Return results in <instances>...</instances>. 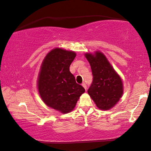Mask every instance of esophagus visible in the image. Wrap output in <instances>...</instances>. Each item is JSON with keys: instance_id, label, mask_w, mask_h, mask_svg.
<instances>
[{"instance_id": "obj_1", "label": "esophagus", "mask_w": 151, "mask_h": 151, "mask_svg": "<svg viewBox=\"0 0 151 151\" xmlns=\"http://www.w3.org/2000/svg\"><path fill=\"white\" fill-rule=\"evenodd\" d=\"M82 86H83V87H84V89H85L86 90V89H87V86H86V84L85 83H82Z\"/></svg>"}]
</instances>
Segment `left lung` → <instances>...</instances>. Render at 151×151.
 I'll return each mask as SVG.
<instances>
[{"instance_id": "left-lung-1", "label": "left lung", "mask_w": 151, "mask_h": 151, "mask_svg": "<svg viewBox=\"0 0 151 151\" xmlns=\"http://www.w3.org/2000/svg\"><path fill=\"white\" fill-rule=\"evenodd\" d=\"M90 64L93 81L88 93L101 110H109L119 101L123 94L122 79L102 52L85 54Z\"/></svg>"}]
</instances>
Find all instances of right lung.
I'll list each match as a JSON object with an SVG mask.
<instances>
[{
    "label": "right lung",
    "mask_w": 151,
    "mask_h": 151,
    "mask_svg": "<svg viewBox=\"0 0 151 151\" xmlns=\"http://www.w3.org/2000/svg\"><path fill=\"white\" fill-rule=\"evenodd\" d=\"M75 57L73 51L53 49L44 58L38 74V90L42 101L49 107L63 114L73 110L85 91L69 70Z\"/></svg>",
    "instance_id": "right-lung-1"
}]
</instances>
